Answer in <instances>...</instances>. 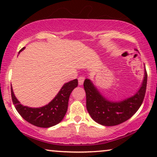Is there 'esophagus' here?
<instances>
[{
  "mask_svg": "<svg viewBox=\"0 0 157 157\" xmlns=\"http://www.w3.org/2000/svg\"><path fill=\"white\" fill-rule=\"evenodd\" d=\"M84 80H85V78L83 77H78V83H79V85H80V86L83 84Z\"/></svg>",
  "mask_w": 157,
  "mask_h": 157,
  "instance_id": "1",
  "label": "esophagus"
}]
</instances>
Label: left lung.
I'll list each match as a JSON object with an SVG mask.
<instances>
[{"instance_id":"8db88e82","label":"left lung","mask_w":157,"mask_h":157,"mask_svg":"<svg viewBox=\"0 0 157 157\" xmlns=\"http://www.w3.org/2000/svg\"><path fill=\"white\" fill-rule=\"evenodd\" d=\"M147 72L140 88L134 95L120 101H111L105 98L93 84L86 79L83 86L86 94V109L91 117L97 123L105 126L121 124L130 119L141 106L147 86Z\"/></svg>"}]
</instances>
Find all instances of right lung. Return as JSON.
<instances>
[{"label": "right lung", "mask_w": 157, "mask_h": 157, "mask_svg": "<svg viewBox=\"0 0 157 157\" xmlns=\"http://www.w3.org/2000/svg\"><path fill=\"white\" fill-rule=\"evenodd\" d=\"M25 47L23 48L19 53ZM77 85L78 80L77 79L65 83L51 102L40 108H31L21 105L11 87L12 102L17 112L26 121L37 127L49 128L63 120L67 111L70 94Z\"/></svg>", "instance_id": "add662e5"}]
</instances>
